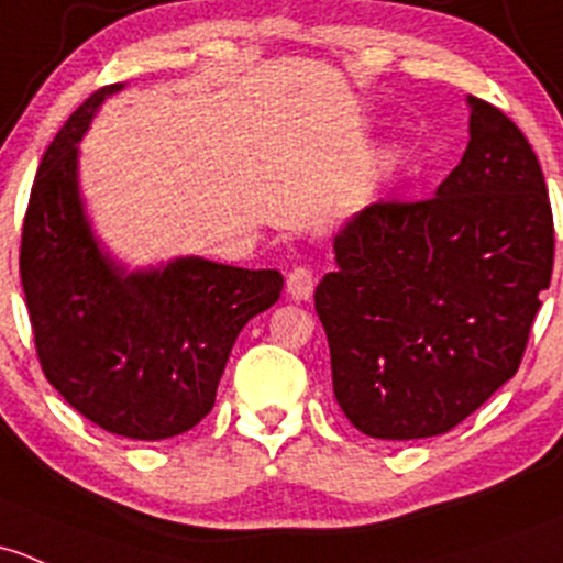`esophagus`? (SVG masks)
<instances>
[{
  "mask_svg": "<svg viewBox=\"0 0 563 563\" xmlns=\"http://www.w3.org/2000/svg\"><path fill=\"white\" fill-rule=\"evenodd\" d=\"M286 291L288 297L297 301H307L316 291V275H312L310 266H294L286 275Z\"/></svg>",
  "mask_w": 563,
  "mask_h": 563,
  "instance_id": "obj_1",
  "label": "esophagus"
}]
</instances>
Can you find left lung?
Segmentation results:
<instances>
[{"label":"left lung","mask_w":563,"mask_h":563,"mask_svg":"<svg viewBox=\"0 0 563 563\" xmlns=\"http://www.w3.org/2000/svg\"><path fill=\"white\" fill-rule=\"evenodd\" d=\"M470 108V145L434 197L364 207L316 288L336 405L375 440L445 434L505 386L553 275L540 162L499 108Z\"/></svg>","instance_id":"left-lung-1"}]
</instances>
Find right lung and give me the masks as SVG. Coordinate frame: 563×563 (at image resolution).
Returning <instances> with one entry per match:
<instances>
[{"instance_id": "add662e5", "label": "right lung", "mask_w": 563, "mask_h": 563, "mask_svg": "<svg viewBox=\"0 0 563 563\" xmlns=\"http://www.w3.org/2000/svg\"><path fill=\"white\" fill-rule=\"evenodd\" d=\"M93 91L47 145L21 232V283L47 383L88 421L126 440H167L216 405L242 327L283 291L277 269L199 256L126 272L99 247L78 188Z\"/></svg>"}]
</instances>
